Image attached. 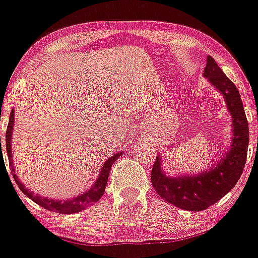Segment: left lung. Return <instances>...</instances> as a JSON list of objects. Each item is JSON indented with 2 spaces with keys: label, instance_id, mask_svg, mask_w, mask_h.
Wrapping results in <instances>:
<instances>
[{
  "label": "left lung",
  "instance_id": "8db88e82",
  "mask_svg": "<svg viewBox=\"0 0 258 258\" xmlns=\"http://www.w3.org/2000/svg\"><path fill=\"white\" fill-rule=\"evenodd\" d=\"M204 78L223 95L228 112L232 116V138L229 148L219 163L204 172L169 176L162 167L160 156L156 158L151 181L154 189L167 203L185 211H204L236 185L241 177L249 144L248 120L237 87L224 74L212 56L207 58Z\"/></svg>",
  "mask_w": 258,
  "mask_h": 258
}]
</instances>
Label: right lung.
<instances>
[{"instance_id": "right-lung-1", "label": "right lung", "mask_w": 258, "mask_h": 258, "mask_svg": "<svg viewBox=\"0 0 258 258\" xmlns=\"http://www.w3.org/2000/svg\"><path fill=\"white\" fill-rule=\"evenodd\" d=\"M13 127H14V108L10 112L9 116V123H8V130H6V152H8V158H9V165L10 169H12V175H13L14 180H16L17 185L22 190V194H25L29 199H31L33 202L37 203L38 205H41L42 208L47 209V211H51V212H58V213H64V215H71V213L81 212L83 209L89 208L93 204H95L96 202H99V199L103 196L104 188H106V184H107L108 180V173H110V169L114 164V162L116 159L122 155V152L119 154L112 155L111 158H108L104 164L102 165L100 168V172L98 175V179L95 180V183L93 184V187L87 189L83 194L75 196V198L68 199V200H55V199L50 198H43L41 195L34 194L31 192L29 188H26L24 184L21 183V180L18 179V176L16 175V171H14L13 165V155H12V135H13ZM0 147H1V138H0ZM2 156V151H1Z\"/></svg>"}]
</instances>
